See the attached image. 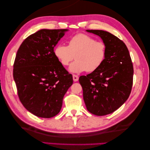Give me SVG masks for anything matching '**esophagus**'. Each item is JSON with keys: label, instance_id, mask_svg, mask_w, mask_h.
Returning <instances> with one entry per match:
<instances>
[{"label": "esophagus", "instance_id": "esophagus-1", "mask_svg": "<svg viewBox=\"0 0 150 150\" xmlns=\"http://www.w3.org/2000/svg\"><path fill=\"white\" fill-rule=\"evenodd\" d=\"M73 81H74V82H77L79 80V77L76 75H73Z\"/></svg>", "mask_w": 150, "mask_h": 150}]
</instances>
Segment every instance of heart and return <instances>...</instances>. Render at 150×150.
I'll list each match as a JSON object with an SVG mask.
<instances>
[{
    "label": "heart",
    "mask_w": 150,
    "mask_h": 150,
    "mask_svg": "<svg viewBox=\"0 0 150 150\" xmlns=\"http://www.w3.org/2000/svg\"><path fill=\"white\" fill-rule=\"evenodd\" d=\"M54 54L62 65L66 66L75 57L76 60L69 66V71L79 73L97 69L104 61L106 55V45L103 41H97L87 34L79 33L68 41V46L58 44Z\"/></svg>",
    "instance_id": "1"
}]
</instances>
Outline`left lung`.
Listing matches in <instances>:
<instances>
[{
  "label": "left lung",
  "instance_id": "1",
  "mask_svg": "<svg viewBox=\"0 0 150 150\" xmlns=\"http://www.w3.org/2000/svg\"><path fill=\"white\" fill-rule=\"evenodd\" d=\"M99 36L106 45L102 65L86 76L79 77L88 111L97 116L113 113L128 99L133 85V68L126 44L108 31L88 30Z\"/></svg>",
  "mask_w": 150,
  "mask_h": 150
}]
</instances>
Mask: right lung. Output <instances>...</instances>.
<instances>
[{"mask_svg": "<svg viewBox=\"0 0 150 150\" xmlns=\"http://www.w3.org/2000/svg\"><path fill=\"white\" fill-rule=\"evenodd\" d=\"M67 31H38L22 42L16 55L13 74L18 98L24 108L37 117L57 115L64 96L73 84L72 75L54 54V47Z\"/></svg>", "mask_w": 150, "mask_h": 150, "instance_id": "add662e5", "label": "right lung"}]
</instances>
